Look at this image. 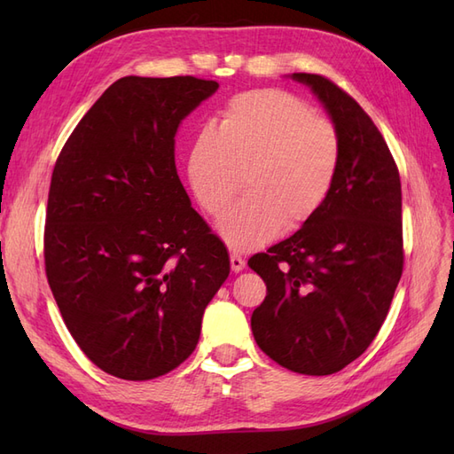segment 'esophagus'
I'll list each match as a JSON object with an SVG mask.
<instances>
[{
    "label": "esophagus",
    "mask_w": 454,
    "mask_h": 454,
    "mask_svg": "<svg viewBox=\"0 0 454 454\" xmlns=\"http://www.w3.org/2000/svg\"><path fill=\"white\" fill-rule=\"evenodd\" d=\"M244 259L239 254H231V269L232 272H240L244 269Z\"/></svg>",
    "instance_id": "1"
}]
</instances>
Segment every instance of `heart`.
I'll use <instances>...</instances> for the list:
<instances>
[{"mask_svg":"<svg viewBox=\"0 0 454 454\" xmlns=\"http://www.w3.org/2000/svg\"><path fill=\"white\" fill-rule=\"evenodd\" d=\"M342 145L332 121L278 89L246 90L227 102L219 127L199 132L189 153V182L202 208L219 215L225 244L248 252L280 227L299 229L322 210L337 182Z\"/></svg>","mask_w":454,"mask_h":454,"instance_id":"heart-1","label":"heart"}]
</instances>
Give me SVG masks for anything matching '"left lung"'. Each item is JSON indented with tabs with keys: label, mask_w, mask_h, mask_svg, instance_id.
Here are the masks:
<instances>
[{
	"label": "left lung",
	"mask_w": 454,
	"mask_h": 454,
	"mask_svg": "<svg viewBox=\"0 0 454 454\" xmlns=\"http://www.w3.org/2000/svg\"><path fill=\"white\" fill-rule=\"evenodd\" d=\"M290 77L324 106L342 159L322 210L290 239L250 257L267 284L252 332L282 367L332 375L371 345L402 278V184L382 134L352 96L322 75Z\"/></svg>",
	"instance_id": "1"
}]
</instances>
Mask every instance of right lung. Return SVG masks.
Here are the masks:
<instances>
[{
  "label": "right lung",
  "instance_id": "add662e5",
  "mask_svg": "<svg viewBox=\"0 0 454 454\" xmlns=\"http://www.w3.org/2000/svg\"><path fill=\"white\" fill-rule=\"evenodd\" d=\"M215 81L122 77L79 121L52 170L45 270L87 358L125 380L185 362L229 277L225 244L176 170L182 121Z\"/></svg>",
  "mask_w": 454,
  "mask_h": 454
}]
</instances>
